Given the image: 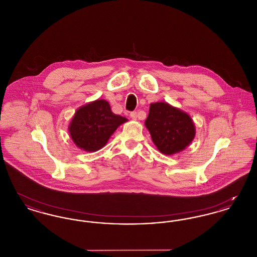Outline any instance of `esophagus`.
<instances>
[{
  "label": "esophagus",
  "mask_w": 257,
  "mask_h": 257,
  "mask_svg": "<svg viewBox=\"0 0 257 257\" xmlns=\"http://www.w3.org/2000/svg\"><path fill=\"white\" fill-rule=\"evenodd\" d=\"M130 117H131L132 119L136 120V119L138 118V112H137V111H132V112L130 113Z\"/></svg>",
  "instance_id": "obj_1"
}]
</instances>
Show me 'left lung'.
Wrapping results in <instances>:
<instances>
[{
	"label": "left lung",
	"instance_id": "8db88e82",
	"mask_svg": "<svg viewBox=\"0 0 257 257\" xmlns=\"http://www.w3.org/2000/svg\"><path fill=\"white\" fill-rule=\"evenodd\" d=\"M145 123L154 145L165 155L182 151L196 136V127L191 116L166 102L150 104Z\"/></svg>",
	"mask_w": 257,
	"mask_h": 257
}]
</instances>
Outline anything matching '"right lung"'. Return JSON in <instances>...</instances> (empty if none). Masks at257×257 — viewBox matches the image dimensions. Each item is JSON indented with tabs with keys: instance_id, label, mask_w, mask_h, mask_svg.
<instances>
[{
	"instance_id": "obj_1",
	"label": "right lung",
	"mask_w": 257,
	"mask_h": 257,
	"mask_svg": "<svg viewBox=\"0 0 257 257\" xmlns=\"http://www.w3.org/2000/svg\"><path fill=\"white\" fill-rule=\"evenodd\" d=\"M127 118L114 114L106 100H95L76 110L68 130L74 144L87 152L105 147L110 136Z\"/></svg>"
}]
</instances>
